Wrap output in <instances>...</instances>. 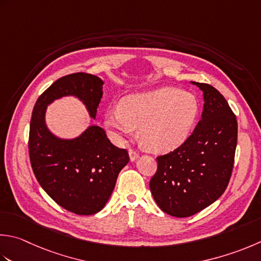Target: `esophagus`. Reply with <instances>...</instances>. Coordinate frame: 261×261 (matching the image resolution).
Segmentation results:
<instances>
[{"label":"esophagus","mask_w":261,"mask_h":261,"mask_svg":"<svg viewBox=\"0 0 261 261\" xmlns=\"http://www.w3.org/2000/svg\"><path fill=\"white\" fill-rule=\"evenodd\" d=\"M129 156H130V161L134 162V161L137 160L138 157H139V154H138V152H137L136 150L130 149V150H129Z\"/></svg>","instance_id":"34e87169"}]
</instances>
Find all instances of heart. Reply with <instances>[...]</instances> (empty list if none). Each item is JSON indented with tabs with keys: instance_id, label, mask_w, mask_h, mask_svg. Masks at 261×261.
Segmentation results:
<instances>
[{
	"instance_id": "1",
	"label": "heart",
	"mask_w": 261,
	"mask_h": 261,
	"mask_svg": "<svg viewBox=\"0 0 261 261\" xmlns=\"http://www.w3.org/2000/svg\"><path fill=\"white\" fill-rule=\"evenodd\" d=\"M195 96L172 87L125 96L119 107L105 114V125L119 138L138 130V139L147 150L175 149L190 136L198 116Z\"/></svg>"
}]
</instances>
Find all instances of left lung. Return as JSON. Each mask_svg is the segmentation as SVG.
<instances>
[{
  "mask_svg": "<svg viewBox=\"0 0 261 261\" xmlns=\"http://www.w3.org/2000/svg\"><path fill=\"white\" fill-rule=\"evenodd\" d=\"M203 93V111L192 135L157 157L149 187L163 212L189 217L221 197L231 178L238 142L237 117L226 99L208 84L192 83Z\"/></svg>",
  "mask_w": 261,
  "mask_h": 261,
  "instance_id": "1",
  "label": "left lung"
}]
</instances>
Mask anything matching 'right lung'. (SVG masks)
<instances>
[{
  "instance_id": "1",
  "label": "right lung",
  "mask_w": 261,
  "mask_h": 261,
  "mask_svg": "<svg viewBox=\"0 0 261 261\" xmlns=\"http://www.w3.org/2000/svg\"><path fill=\"white\" fill-rule=\"evenodd\" d=\"M103 85L98 76L84 72L62 76L38 97L30 120L28 147L34 174L58 205L76 215H94L104 208L129 154L112 144L98 125L88 126L74 139L58 138L46 126L45 112L55 99L74 96L95 119Z\"/></svg>"
}]
</instances>
